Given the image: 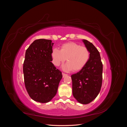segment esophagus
I'll return each instance as SVG.
<instances>
[{
  "label": "esophagus",
  "mask_w": 127,
  "mask_h": 127,
  "mask_svg": "<svg viewBox=\"0 0 127 127\" xmlns=\"http://www.w3.org/2000/svg\"><path fill=\"white\" fill-rule=\"evenodd\" d=\"M63 74V77H65V76H67V74H65V73H64V72H63L62 73Z\"/></svg>",
  "instance_id": "1"
}]
</instances>
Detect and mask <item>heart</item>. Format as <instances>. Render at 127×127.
<instances>
[{"label":"heart","instance_id":"1","mask_svg":"<svg viewBox=\"0 0 127 127\" xmlns=\"http://www.w3.org/2000/svg\"><path fill=\"white\" fill-rule=\"evenodd\" d=\"M51 56L52 62L55 66H59L66 60L67 63L63 66L64 70L79 71L87 64L91 53L86 47L75 42H69L61 45L60 50L53 49Z\"/></svg>","mask_w":127,"mask_h":127}]
</instances>
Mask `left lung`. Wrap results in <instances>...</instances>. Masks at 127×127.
Segmentation results:
<instances>
[{
  "label": "left lung",
  "mask_w": 127,
  "mask_h": 127,
  "mask_svg": "<svg viewBox=\"0 0 127 127\" xmlns=\"http://www.w3.org/2000/svg\"><path fill=\"white\" fill-rule=\"evenodd\" d=\"M83 42L90 51V60L85 67L71 77L73 96L80 103L87 104L93 101L100 92L103 64L95 46L86 40H83Z\"/></svg>",
  "instance_id": "1"
}]
</instances>
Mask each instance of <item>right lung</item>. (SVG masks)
Listing matches in <instances>:
<instances>
[{
  "label": "right lung",
  "mask_w": 127,
  "mask_h": 127,
  "mask_svg": "<svg viewBox=\"0 0 127 127\" xmlns=\"http://www.w3.org/2000/svg\"><path fill=\"white\" fill-rule=\"evenodd\" d=\"M50 40L37 39L27 49L23 63L25 86L30 96L40 103L50 101L56 95L62 72L54 66Z\"/></svg>",
  "instance_id": "right-lung-1"
}]
</instances>
